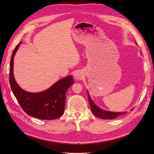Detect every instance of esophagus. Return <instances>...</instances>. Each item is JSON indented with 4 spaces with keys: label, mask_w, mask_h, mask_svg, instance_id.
Instances as JSON below:
<instances>
[{
    "label": "esophagus",
    "mask_w": 154,
    "mask_h": 154,
    "mask_svg": "<svg viewBox=\"0 0 154 154\" xmlns=\"http://www.w3.org/2000/svg\"><path fill=\"white\" fill-rule=\"evenodd\" d=\"M74 77L76 79L79 80V79H81V78H82L83 76H82V74L79 73V72H77V73H75L74 74Z\"/></svg>",
    "instance_id": "esophagus-1"
}]
</instances>
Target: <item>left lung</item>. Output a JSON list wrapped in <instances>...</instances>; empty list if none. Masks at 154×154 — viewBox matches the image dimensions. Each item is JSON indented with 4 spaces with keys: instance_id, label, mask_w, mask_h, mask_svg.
<instances>
[{
    "instance_id": "8db88e82",
    "label": "left lung",
    "mask_w": 154,
    "mask_h": 154,
    "mask_svg": "<svg viewBox=\"0 0 154 154\" xmlns=\"http://www.w3.org/2000/svg\"><path fill=\"white\" fill-rule=\"evenodd\" d=\"M88 97H89V102L90 104L91 110H92V112L93 113L94 116L99 117V118H100V119H115V118L119 116L120 115H122V114L126 113V112H109V111H106V110H103L102 109H100L95 105V104H94L93 100L91 99L89 93H88Z\"/></svg>"
}]
</instances>
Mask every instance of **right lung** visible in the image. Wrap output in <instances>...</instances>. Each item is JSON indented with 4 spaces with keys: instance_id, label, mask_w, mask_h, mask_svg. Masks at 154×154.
Returning <instances> with one entry per match:
<instances>
[{
    "instance_id": "obj_1",
    "label": "right lung",
    "mask_w": 154,
    "mask_h": 154,
    "mask_svg": "<svg viewBox=\"0 0 154 154\" xmlns=\"http://www.w3.org/2000/svg\"><path fill=\"white\" fill-rule=\"evenodd\" d=\"M20 44L16 45L11 56L9 81L13 93L22 110L29 116L42 120H54L64 112L65 94L73 84V77L68 76L57 81L42 93H31L22 90L16 83L13 76V60Z\"/></svg>"
}]
</instances>
